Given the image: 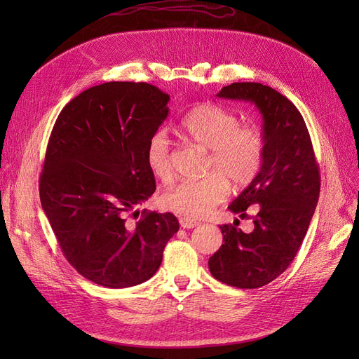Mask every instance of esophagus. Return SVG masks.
<instances>
[{
	"label": "esophagus",
	"instance_id": "obj_1",
	"mask_svg": "<svg viewBox=\"0 0 359 359\" xmlns=\"http://www.w3.org/2000/svg\"><path fill=\"white\" fill-rule=\"evenodd\" d=\"M180 224H181L182 229H193V227H196L199 223L194 222V220H190V219H184V217H181Z\"/></svg>",
	"mask_w": 359,
	"mask_h": 359
}]
</instances>
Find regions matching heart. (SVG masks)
Returning a JSON list of instances; mask_svg holds the SVG:
<instances>
[{
    "label": "heart",
    "instance_id": "b5f03b06",
    "mask_svg": "<svg viewBox=\"0 0 359 359\" xmlns=\"http://www.w3.org/2000/svg\"><path fill=\"white\" fill-rule=\"evenodd\" d=\"M181 130L194 144L211 149L208 170L215 173L177 184L163 194L161 203L184 219H203L226 199L227 180L238 189L257 177L265 158V136L257 126H243L236 114L212 103L194 106L182 118ZM145 160L156 178H170V144L166 132L158 130L149 137Z\"/></svg>",
    "mask_w": 359,
    "mask_h": 359
}]
</instances>
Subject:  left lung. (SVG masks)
Segmentation results:
<instances>
[{
	"instance_id": "1",
	"label": "left lung",
	"mask_w": 359,
	"mask_h": 359,
	"mask_svg": "<svg viewBox=\"0 0 359 359\" xmlns=\"http://www.w3.org/2000/svg\"><path fill=\"white\" fill-rule=\"evenodd\" d=\"M217 97L256 104L266 148L257 177L229 205L241 219L253 205L255 229L245 233L236 223L220 226L224 244L208 266L222 283L256 289L283 274L295 259L318 205L319 166L306 121L283 94L257 82H235Z\"/></svg>"
}]
</instances>
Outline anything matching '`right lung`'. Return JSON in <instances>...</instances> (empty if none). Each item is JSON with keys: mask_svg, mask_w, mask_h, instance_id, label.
Returning <instances> with one entry per match:
<instances>
[{"mask_svg": "<svg viewBox=\"0 0 359 359\" xmlns=\"http://www.w3.org/2000/svg\"><path fill=\"white\" fill-rule=\"evenodd\" d=\"M168 102L154 85L106 82L76 95L52 128L41 206L69 264L95 285L144 283L180 229L172 212L144 210L135 226L124 219L156 191L145 151L169 115Z\"/></svg>", "mask_w": 359, "mask_h": 359, "instance_id": "1", "label": "right lung"}]
</instances>
